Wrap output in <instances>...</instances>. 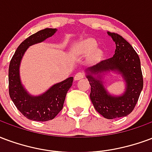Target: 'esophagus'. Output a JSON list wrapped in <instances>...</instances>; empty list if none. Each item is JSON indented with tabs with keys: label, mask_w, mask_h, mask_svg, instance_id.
Segmentation results:
<instances>
[{
	"label": "esophagus",
	"mask_w": 152,
	"mask_h": 152,
	"mask_svg": "<svg viewBox=\"0 0 152 152\" xmlns=\"http://www.w3.org/2000/svg\"><path fill=\"white\" fill-rule=\"evenodd\" d=\"M84 77V75L83 73H77L76 75H75V81H77V80H80L82 78H83Z\"/></svg>",
	"instance_id": "obj_1"
}]
</instances>
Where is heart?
<instances>
[{
    "label": "heart",
    "mask_w": 152,
    "mask_h": 152,
    "mask_svg": "<svg viewBox=\"0 0 152 152\" xmlns=\"http://www.w3.org/2000/svg\"><path fill=\"white\" fill-rule=\"evenodd\" d=\"M97 47V42L95 39L87 38L80 41L75 45V49L81 55H90V59L92 61H98L101 59L104 52Z\"/></svg>",
    "instance_id": "1"
}]
</instances>
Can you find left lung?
<instances>
[{
	"label": "left lung",
	"instance_id": "8db88e82",
	"mask_svg": "<svg viewBox=\"0 0 152 152\" xmlns=\"http://www.w3.org/2000/svg\"><path fill=\"white\" fill-rule=\"evenodd\" d=\"M116 44L113 57L86 69V77L91 85L90 99L94 108L107 119L126 117L138 102L143 79L138 55L133 47L118 34L108 32ZM111 72L120 75L125 83V91L112 95L107 89L105 76Z\"/></svg>",
	"mask_w": 152,
	"mask_h": 152
}]
</instances>
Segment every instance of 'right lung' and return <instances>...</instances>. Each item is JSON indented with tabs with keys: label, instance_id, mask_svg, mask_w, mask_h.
I'll list each match as a JSON object with an SVG mask.
<instances>
[{
	"label": "right lung",
	"instance_id": "obj_1",
	"mask_svg": "<svg viewBox=\"0 0 152 152\" xmlns=\"http://www.w3.org/2000/svg\"><path fill=\"white\" fill-rule=\"evenodd\" d=\"M57 30L46 28L33 34L21 43L10 63L9 92L12 101L23 116L31 121L52 120L61 111L65 96L71 87L74 77L54 84L39 96L30 94L22 83L20 65L28 48L52 37Z\"/></svg>",
	"mask_w": 152,
	"mask_h": 152
}]
</instances>
